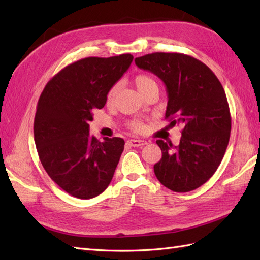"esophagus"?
Wrapping results in <instances>:
<instances>
[{
    "instance_id": "esophagus-1",
    "label": "esophagus",
    "mask_w": 260,
    "mask_h": 260,
    "mask_svg": "<svg viewBox=\"0 0 260 260\" xmlns=\"http://www.w3.org/2000/svg\"><path fill=\"white\" fill-rule=\"evenodd\" d=\"M127 144L129 146H133V147H140L146 144V141H142V140H128L127 141Z\"/></svg>"
}]
</instances>
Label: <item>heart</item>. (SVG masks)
Masks as SVG:
<instances>
[{
  "label": "heart",
  "instance_id": "obj_1",
  "mask_svg": "<svg viewBox=\"0 0 260 260\" xmlns=\"http://www.w3.org/2000/svg\"><path fill=\"white\" fill-rule=\"evenodd\" d=\"M134 84L142 95H144L147 91H150L152 89H157V84L155 79L151 77L150 75L146 74H140L137 75L134 78ZM120 91V84L119 82H116L112 87L109 88V90L107 92V104L108 105H113L116 99H117L118 95ZM131 128L135 131V132H142L144 129V125H143L140 120H133L129 123Z\"/></svg>",
  "mask_w": 260,
  "mask_h": 260
}]
</instances>
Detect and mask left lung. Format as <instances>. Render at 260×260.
<instances>
[{"instance_id":"8db88e82","label":"left lung","mask_w":260,"mask_h":260,"mask_svg":"<svg viewBox=\"0 0 260 260\" xmlns=\"http://www.w3.org/2000/svg\"><path fill=\"white\" fill-rule=\"evenodd\" d=\"M135 63L164 82L165 118L171 126L183 127L178 146L156 141L162 158L154 173L174 192L196 190L217 171L229 143L231 116L223 87L208 66L187 54L155 52L136 58Z\"/></svg>"}]
</instances>
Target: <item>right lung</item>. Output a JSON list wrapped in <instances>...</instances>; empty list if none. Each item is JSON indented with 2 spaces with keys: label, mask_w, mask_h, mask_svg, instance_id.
<instances>
[{
  "label": "right lung",
  "mask_w": 260,
  "mask_h": 260,
  "mask_svg": "<svg viewBox=\"0 0 260 260\" xmlns=\"http://www.w3.org/2000/svg\"><path fill=\"white\" fill-rule=\"evenodd\" d=\"M132 61L129 53L78 60L52 77L39 98L33 126L39 158L54 183L75 198H95L113 179L125 142H99L88 123Z\"/></svg>",
  "instance_id": "add662e5"
}]
</instances>
